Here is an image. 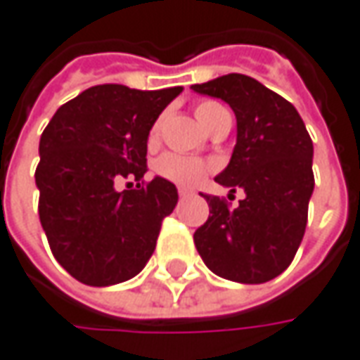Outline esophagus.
I'll list each match as a JSON object with an SVG mask.
<instances>
[{"label":"esophagus","instance_id":"34e87169","mask_svg":"<svg viewBox=\"0 0 360 360\" xmlns=\"http://www.w3.org/2000/svg\"><path fill=\"white\" fill-rule=\"evenodd\" d=\"M178 194L184 198V196H190V194H192V190H188V188H178Z\"/></svg>","mask_w":360,"mask_h":360}]
</instances>
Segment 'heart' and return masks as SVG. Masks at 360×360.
<instances>
[{
	"instance_id": "1",
	"label": "heart",
	"mask_w": 360,
	"mask_h": 360,
	"mask_svg": "<svg viewBox=\"0 0 360 360\" xmlns=\"http://www.w3.org/2000/svg\"><path fill=\"white\" fill-rule=\"evenodd\" d=\"M226 114V110L216 102L210 100H202L194 105V116L200 122L206 130H210L214 126L218 118ZM160 120H156L150 130H148V140L146 144L150 150L158 148L160 144ZM210 172V164L206 160L194 158V156H184V154H176V152H166L154 162V174L160 176L162 180H168L176 186L192 188L200 184L206 178V174Z\"/></svg>"
}]
</instances>
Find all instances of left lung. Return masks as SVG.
Wrapping results in <instances>:
<instances>
[{
	"label": "left lung",
	"instance_id": "left-lung-1",
	"mask_svg": "<svg viewBox=\"0 0 360 360\" xmlns=\"http://www.w3.org/2000/svg\"><path fill=\"white\" fill-rule=\"evenodd\" d=\"M192 90L232 108L236 146L216 182L246 194L236 208L226 198L202 194L210 216L194 232L196 250L226 281H272L290 266L307 229L314 188L311 136L295 105L255 77L229 74Z\"/></svg>",
	"mask_w": 360,
	"mask_h": 360
}]
</instances>
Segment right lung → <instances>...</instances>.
I'll list each match as a JSON object with an SVG mask.
<instances>
[{"label": "right lung", "mask_w": 360, "mask_h": 360, "mask_svg": "<svg viewBox=\"0 0 360 360\" xmlns=\"http://www.w3.org/2000/svg\"><path fill=\"white\" fill-rule=\"evenodd\" d=\"M180 91V86H94L65 102L41 134L35 168L39 222L56 260L79 283L130 281L154 252L178 190L162 178L144 182L146 140ZM122 179L139 186L118 191Z\"/></svg>", "instance_id": "right-lung-1"}]
</instances>
